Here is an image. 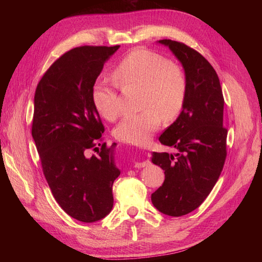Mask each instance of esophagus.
I'll return each instance as SVG.
<instances>
[{
  "instance_id": "obj_1",
  "label": "esophagus",
  "mask_w": 262,
  "mask_h": 262,
  "mask_svg": "<svg viewBox=\"0 0 262 262\" xmlns=\"http://www.w3.org/2000/svg\"><path fill=\"white\" fill-rule=\"evenodd\" d=\"M150 163L148 161H144V162H137L134 163V167L136 168H143V167H146V166H148Z\"/></svg>"
}]
</instances>
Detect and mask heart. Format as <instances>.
Wrapping results in <instances>:
<instances>
[{"mask_svg": "<svg viewBox=\"0 0 262 262\" xmlns=\"http://www.w3.org/2000/svg\"><path fill=\"white\" fill-rule=\"evenodd\" d=\"M113 76L121 87H142V112L125 116L114 131L115 138L128 144H143L157 130L161 117L168 121L184 108L188 82L179 66L167 58L146 49H136L115 67ZM93 104L98 114L113 121L121 113L120 97L113 84L106 80L95 83Z\"/></svg>", "mask_w": 262, "mask_h": 262, "instance_id": "b5f03b06", "label": "heart"}]
</instances>
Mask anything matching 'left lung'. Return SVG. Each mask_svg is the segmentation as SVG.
<instances>
[{
    "mask_svg": "<svg viewBox=\"0 0 262 262\" xmlns=\"http://www.w3.org/2000/svg\"><path fill=\"white\" fill-rule=\"evenodd\" d=\"M185 70L188 92L176 121L160 137L175 154L153 152L152 162L165 170L164 184L152 193L154 207L166 215L181 216L199 208L223 169L227 130L224 98L215 70L187 45L163 39Z\"/></svg>",
    "mask_w": 262,
    "mask_h": 262,
    "instance_id": "8db88e82",
    "label": "left lung"
}]
</instances>
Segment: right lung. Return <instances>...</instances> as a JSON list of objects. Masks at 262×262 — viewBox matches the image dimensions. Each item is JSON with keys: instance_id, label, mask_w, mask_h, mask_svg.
<instances>
[{"instance_id": "1", "label": "right lung", "mask_w": 262, "mask_h": 262, "mask_svg": "<svg viewBox=\"0 0 262 262\" xmlns=\"http://www.w3.org/2000/svg\"><path fill=\"white\" fill-rule=\"evenodd\" d=\"M120 46H83L53 62L38 83L31 136L55 201L84 223L104 219L114 205L120 175L115 147L99 141L105 128L92 91L105 62ZM93 149L97 156L91 157Z\"/></svg>"}]
</instances>
